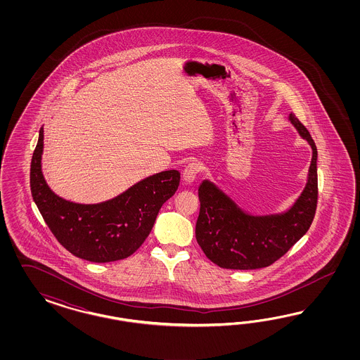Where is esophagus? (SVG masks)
<instances>
[{
    "instance_id": "1",
    "label": "esophagus",
    "mask_w": 360,
    "mask_h": 360,
    "mask_svg": "<svg viewBox=\"0 0 360 360\" xmlns=\"http://www.w3.org/2000/svg\"><path fill=\"white\" fill-rule=\"evenodd\" d=\"M199 172H200L199 164L191 162V164L187 165L184 169V173H182L184 181L186 184H193L195 181L196 175L199 174Z\"/></svg>"
}]
</instances>
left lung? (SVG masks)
Listing matches in <instances>:
<instances>
[{"label":"left lung","mask_w":360,"mask_h":360,"mask_svg":"<svg viewBox=\"0 0 360 360\" xmlns=\"http://www.w3.org/2000/svg\"><path fill=\"white\" fill-rule=\"evenodd\" d=\"M289 120L310 143L313 158L305 190L288 212L252 217L210 181H203L198 188L200 210L196 220V241L207 259L220 268L250 271L269 266L283 257L313 223L318 202L316 146L295 115L292 113Z\"/></svg>","instance_id":"obj_1"}]
</instances>
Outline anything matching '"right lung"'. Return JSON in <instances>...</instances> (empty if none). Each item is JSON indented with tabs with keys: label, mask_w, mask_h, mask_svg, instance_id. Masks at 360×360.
<instances>
[{
	"label": "right lung",
	"mask_w": 360,
	"mask_h": 360,
	"mask_svg": "<svg viewBox=\"0 0 360 360\" xmlns=\"http://www.w3.org/2000/svg\"><path fill=\"white\" fill-rule=\"evenodd\" d=\"M44 128L30 166L34 202L56 240L74 256L92 262H116L131 256L149 236L165 202L174 195L181 174L167 170L131 186L100 205H77L49 188L41 172Z\"/></svg>",
	"instance_id": "1"
}]
</instances>
